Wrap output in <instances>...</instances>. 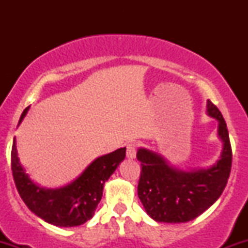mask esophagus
I'll return each instance as SVG.
<instances>
[{
	"label": "esophagus",
	"mask_w": 248,
	"mask_h": 248,
	"mask_svg": "<svg viewBox=\"0 0 248 248\" xmlns=\"http://www.w3.org/2000/svg\"><path fill=\"white\" fill-rule=\"evenodd\" d=\"M136 146L135 142H129V143L126 146V154H127V157L128 158H135L136 156Z\"/></svg>",
	"instance_id": "34e87169"
}]
</instances>
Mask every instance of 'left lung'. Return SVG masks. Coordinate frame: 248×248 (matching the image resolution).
Here are the masks:
<instances>
[{"mask_svg": "<svg viewBox=\"0 0 248 248\" xmlns=\"http://www.w3.org/2000/svg\"><path fill=\"white\" fill-rule=\"evenodd\" d=\"M207 113L218 120V135L223 141L220 160L210 169L182 171L157 154L141 148L138 195L148 215L156 221L186 223L201 216L223 193L232 166L229 130L220 110L207 100Z\"/></svg>", "mask_w": 248, "mask_h": 248, "instance_id": "8db88e82", "label": "left lung"}]
</instances>
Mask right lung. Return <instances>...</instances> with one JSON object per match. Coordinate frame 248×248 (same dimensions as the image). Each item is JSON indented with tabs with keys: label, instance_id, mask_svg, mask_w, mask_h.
<instances>
[{
	"label": "right lung",
	"instance_id": "right-lung-1",
	"mask_svg": "<svg viewBox=\"0 0 248 248\" xmlns=\"http://www.w3.org/2000/svg\"><path fill=\"white\" fill-rule=\"evenodd\" d=\"M29 107L22 113L18 124ZM126 156V148L98 157L69 186L61 189H43L24 172L17 157L16 141L11 149V170L21 198L36 216L56 226L71 227L86 223L94 215L102 197L105 182Z\"/></svg>",
	"mask_w": 248,
	"mask_h": 248
}]
</instances>
